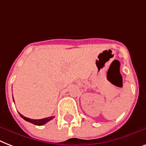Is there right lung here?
<instances>
[{
	"mask_svg": "<svg viewBox=\"0 0 146 146\" xmlns=\"http://www.w3.org/2000/svg\"><path fill=\"white\" fill-rule=\"evenodd\" d=\"M13 101H14V100H13ZM20 115L23 119H25L26 121L30 122V123H31L37 125V126H42V125H44V124H46V123H48V121L52 120V119L55 117V116H49V117L44 118V119H30V118H27V117H26V116H23L22 114L20 113Z\"/></svg>",
	"mask_w": 146,
	"mask_h": 146,
	"instance_id": "obj_1",
	"label": "right lung"
}]
</instances>
